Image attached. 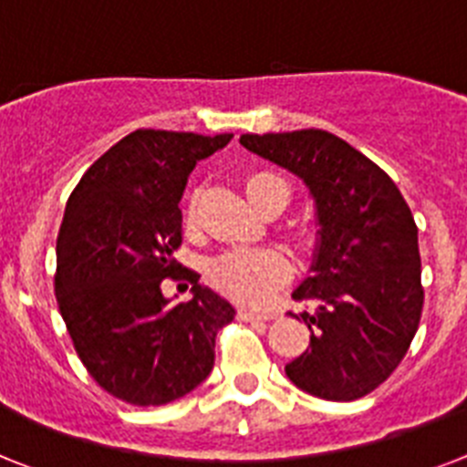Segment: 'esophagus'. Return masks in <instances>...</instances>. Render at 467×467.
Returning a JSON list of instances; mask_svg holds the SVG:
<instances>
[{"label":"esophagus","instance_id":"esophagus-1","mask_svg":"<svg viewBox=\"0 0 467 467\" xmlns=\"http://www.w3.org/2000/svg\"><path fill=\"white\" fill-rule=\"evenodd\" d=\"M275 313L270 311H254V308H240L242 320H270Z\"/></svg>","mask_w":467,"mask_h":467}]
</instances>
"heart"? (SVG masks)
Here are the masks:
<instances>
[{
  "label": "heart",
  "instance_id": "obj_1",
  "mask_svg": "<svg viewBox=\"0 0 467 467\" xmlns=\"http://www.w3.org/2000/svg\"><path fill=\"white\" fill-rule=\"evenodd\" d=\"M275 190H282L287 194L285 180L275 173L258 171V173L244 178L246 197L256 209ZM294 237H296L299 244H308L311 242V230L299 227ZM287 258L275 252V249H234V252L218 256L209 265V277L213 280L215 287H221L223 292L234 296V299L249 301V304H261V301L268 299L273 289L287 280Z\"/></svg>",
  "mask_w": 467,
  "mask_h": 467
}]
</instances>
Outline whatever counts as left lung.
<instances>
[{"mask_svg": "<svg viewBox=\"0 0 467 467\" xmlns=\"http://www.w3.org/2000/svg\"><path fill=\"white\" fill-rule=\"evenodd\" d=\"M240 144L304 180L316 202L311 275L294 289L311 344L285 373L327 401H354L389 378L422 313L418 227L394 180L332 132L242 135Z\"/></svg>", "mask_w": 467, "mask_h": 467, "instance_id": "obj_1", "label": "left lung"}]
</instances>
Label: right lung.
Segmentation results:
<instances>
[{"label": "right lung", "instance_id": "add662e5", "mask_svg": "<svg viewBox=\"0 0 467 467\" xmlns=\"http://www.w3.org/2000/svg\"><path fill=\"white\" fill-rule=\"evenodd\" d=\"M230 140L135 130L94 161L66 203L54 292L88 373L120 401L163 406L213 370L215 335L234 306L199 280L190 301L171 304L161 282L180 277L187 178Z\"/></svg>", "mask_w": 467, "mask_h": 467}]
</instances>
